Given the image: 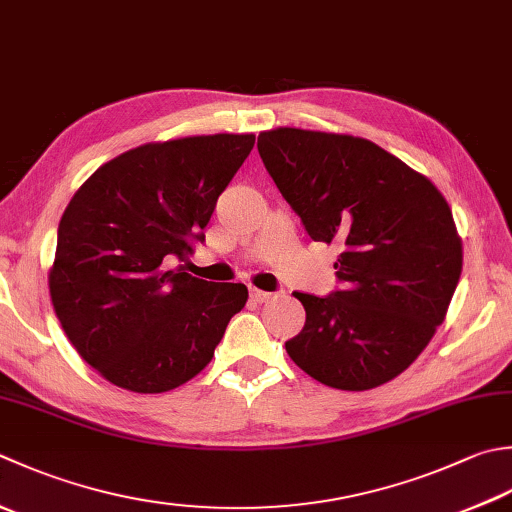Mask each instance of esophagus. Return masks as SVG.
Wrapping results in <instances>:
<instances>
[{"label":"esophagus","instance_id":"34e87169","mask_svg":"<svg viewBox=\"0 0 512 512\" xmlns=\"http://www.w3.org/2000/svg\"><path fill=\"white\" fill-rule=\"evenodd\" d=\"M273 297L270 293H266V290H259V288H250V299H253V302H257V304H262V302H268V299Z\"/></svg>","mask_w":512,"mask_h":512}]
</instances>
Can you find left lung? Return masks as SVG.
Segmentation results:
<instances>
[{
  "label": "left lung",
  "instance_id": "1",
  "mask_svg": "<svg viewBox=\"0 0 512 512\" xmlns=\"http://www.w3.org/2000/svg\"><path fill=\"white\" fill-rule=\"evenodd\" d=\"M259 157L313 242L342 246L339 288L295 293L306 324L290 359L339 390L382 386L444 322L462 275V239L430 179L362 137L277 128Z\"/></svg>",
  "mask_w": 512,
  "mask_h": 512
}]
</instances>
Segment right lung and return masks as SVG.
<instances>
[{
    "instance_id": "add662e5",
    "label": "right lung",
    "mask_w": 512,
    "mask_h": 512,
    "mask_svg": "<svg viewBox=\"0 0 512 512\" xmlns=\"http://www.w3.org/2000/svg\"><path fill=\"white\" fill-rule=\"evenodd\" d=\"M255 135L146 144L97 168L66 206L48 286L70 344L110 384L164 393L213 359L244 284L173 268L204 228Z\"/></svg>"
}]
</instances>
